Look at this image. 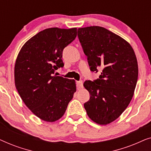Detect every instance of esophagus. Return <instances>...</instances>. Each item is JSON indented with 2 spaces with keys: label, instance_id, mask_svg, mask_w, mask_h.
<instances>
[{
  "label": "esophagus",
  "instance_id": "esophagus-1",
  "mask_svg": "<svg viewBox=\"0 0 151 151\" xmlns=\"http://www.w3.org/2000/svg\"><path fill=\"white\" fill-rule=\"evenodd\" d=\"M76 86H77L78 89H80L83 87V82L82 80H80V81L76 82Z\"/></svg>",
  "mask_w": 151,
  "mask_h": 151
}]
</instances>
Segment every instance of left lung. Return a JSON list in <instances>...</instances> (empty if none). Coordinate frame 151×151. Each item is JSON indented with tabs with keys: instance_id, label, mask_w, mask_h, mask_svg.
I'll list each match as a JSON object with an SVG mask.
<instances>
[{
	"instance_id": "1",
	"label": "left lung",
	"mask_w": 151,
	"mask_h": 151,
	"mask_svg": "<svg viewBox=\"0 0 151 151\" xmlns=\"http://www.w3.org/2000/svg\"><path fill=\"white\" fill-rule=\"evenodd\" d=\"M78 36L91 71L102 69L98 79L84 82L90 94L84 109L94 122L108 124L132 100L138 78L137 58L127 41L102 27L79 28Z\"/></svg>"
}]
</instances>
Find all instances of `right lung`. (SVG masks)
Segmentation results:
<instances>
[{
  "label": "right lung",
  "mask_w": 151,
  "mask_h": 151,
  "mask_svg": "<svg viewBox=\"0 0 151 151\" xmlns=\"http://www.w3.org/2000/svg\"><path fill=\"white\" fill-rule=\"evenodd\" d=\"M77 28H48L27 41L14 67L16 88L31 111L45 122L61 118L76 91L74 80L54 75L63 67V49L75 40Z\"/></svg>",
  "instance_id": "1"
}]
</instances>
